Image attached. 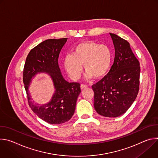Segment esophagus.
I'll return each instance as SVG.
<instances>
[{
    "label": "esophagus",
    "mask_w": 158,
    "mask_h": 158,
    "mask_svg": "<svg viewBox=\"0 0 158 158\" xmlns=\"http://www.w3.org/2000/svg\"><path fill=\"white\" fill-rule=\"evenodd\" d=\"M87 87H88L87 85H84V84H81V89H85Z\"/></svg>",
    "instance_id": "1"
}]
</instances>
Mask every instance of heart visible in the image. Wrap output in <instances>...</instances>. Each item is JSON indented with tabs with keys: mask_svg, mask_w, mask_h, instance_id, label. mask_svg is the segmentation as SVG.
<instances>
[{
	"mask_svg": "<svg viewBox=\"0 0 158 158\" xmlns=\"http://www.w3.org/2000/svg\"><path fill=\"white\" fill-rule=\"evenodd\" d=\"M112 60L110 49L104 44L93 41H84L75 46L73 54H67L64 59L65 70L73 79L79 77L82 65L87 78L99 79L109 70Z\"/></svg>",
	"mask_w": 158,
	"mask_h": 158,
	"instance_id": "heart-1",
	"label": "heart"
}]
</instances>
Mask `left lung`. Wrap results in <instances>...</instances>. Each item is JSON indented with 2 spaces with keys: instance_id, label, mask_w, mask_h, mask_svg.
<instances>
[{
  "instance_id": "1",
  "label": "left lung",
  "mask_w": 158,
  "mask_h": 158,
  "mask_svg": "<svg viewBox=\"0 0 158 158\" xmlns=\"http://www.w3.org/2000/svg\"><path fill=\"white\" fill-rule=\"evenodd\" d=\"M115 49V57L108 74L92 86L94 106L98 113L116 118L128 110L139 92L140 66L129 43L110 33Z\"/></svg>"
}]
</instances>
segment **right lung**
Returning <instances> with one entry per match:
<instances>
[{
  "instance_id": "obj_1",
  "label": "right lung",
  "mask_w": 158,
  "mask_h": 158,
  "mask_svg": "<svg viewBox=\"0 0 158 158\" xmlns=\"http://www.w3.org/2000/svg\"><path fill=\"white\" fill-rule=\"evenodd\" d=\"M67 38L44 40L29 53L23 71V82L29 105L39 118L51 124H60L73 117L77 98L81 93L80 84L69 82L63 77L58 64L60 52ZM38 73H46L52 77L55 92L47 104H34L28 92L32 79Z\"/></svg>"
}]
</instances>
